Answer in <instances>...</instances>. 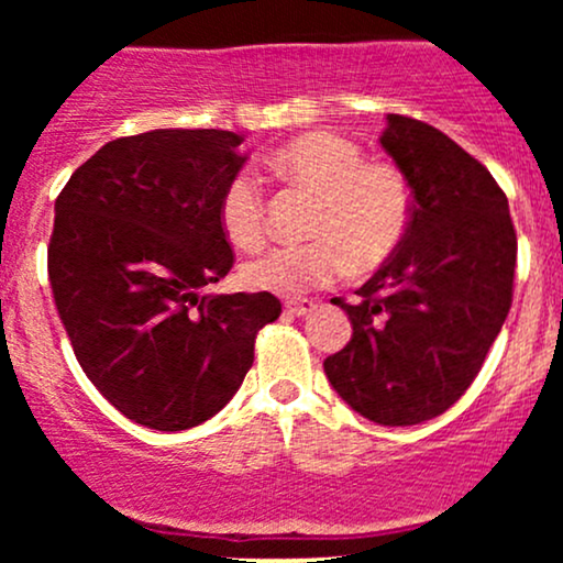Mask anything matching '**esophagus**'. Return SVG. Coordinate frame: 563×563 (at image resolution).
<instances>
[{
    "instance_id": "1",
    "label": "esophagus",
    "mask_w": 563,
    "mask_h": 563,
    "mask_svg": "<svg viewBox=\"0 0 563 563\" xmlns=\"http://www.w3.org/2000/svg\"><path fill=\"white\" fill-rule=\"evenodd\" d=\"M312 309H314V303L307 301V299H290V301H286V312L288 314H296V318H301V314L312 312Z\"/></svg>"
}]
</instances>
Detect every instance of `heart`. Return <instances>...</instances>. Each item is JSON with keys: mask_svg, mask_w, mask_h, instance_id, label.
I'll return each mask as SVG.
<instances>
[{"mask_svg": "<svg viewBox=\"0 0 563 563\" xmlns=\"http://www.w3.org/2000/svg\"><path fill=\"white\" fill-rule=\"evenodd\" d=\"M269 169L288 185L314 192L309 243L280 245L243 269L260 290L299 296L331 286L349 267L363 275L380 267L405 241L412 219V190L389 161H365L363 147L344 134L303 132L269 156ZM219 228L241 251L267 238V203L256 177L238 172L217 206Z\"/></svg>", "mask_w": 563, "mask_h": 563, "instance_id": "b5f03b06", "label": "heart"}]
</instances>
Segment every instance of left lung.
Here are the masks:
<instances>
[{"label": "left lung", "instance_id": "obj_1", "mask_svg": "<svg viewBox=\"0 0 563 563\" xmlns=\"http://www.w3.org/2000/svg\"><path fill=\"white\" fill-rule=\"evenodd\" d=\"M380 145L412 190L405 241L341 309L352 339L322 363L380 426L442 416L482 371L514 299L516 230L487 166L439 129L389 113Z\"/></svg>", "mask_w": 563, "mask_h": 563}]
</instances>
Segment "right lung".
I'll use <instances>...</instances> for the list:
<instances>
[{"label": "right lung", "mask_w": 563, "mask_h": 563, "mask_svg": "<svg viewBox=\"0 0 563 563\" xmlns=\"http://www.w3.org/2000/svg\"><path fill=\"white\" fill-rule=\"evenodd\" d=\"M243 137L153 129L102 145L55 200L47 249L55 307L81 371L129 421L183 431L209 421L254 365L273 294H209L230 273L219 228Z\"/></svg>", "instance_id": "obj_1"}]
</instances>
